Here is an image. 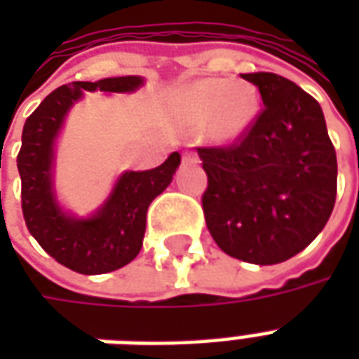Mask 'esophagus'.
I'll use <instances>...</instances> for the list:
<instances>
[{"label": "esophagus", "mask_w": 359, "mask_h": 359, "mask_svg": "<svg viewBox=\"0 0 359 359\" xmlns=\"http://www.w3.org/2000/svg\"><path fill=\"white\" fill-rule=\"evenodd\" d=\"M182 161H190V163H198L200 159H198V156H196V151H190V149H187V151L182 154Z\"/></svg>", "instance_id": "obj_1"}]
</instances>
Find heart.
Returning <instances> with one entry per match:
<instances>
[{"instance_id": "obj_1", "label": "heart", "mask_w": 359, "mask_h": 359, "mask_svg": "<svg viewBox=\"0 0 359 359\" xmlns=\"http://www.w3.org/2000/svg\"><path fill=\"white\" fill-rule=\"evenodd\" d=\"M187 107L196 123H210V133L215 140L231 142L254 125L259 113V95L246 82L208 79L188 90Z\"/></svg>"}]
</instances>
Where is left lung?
<instances>
[{
    "label": "left lung",
    "instance_id": "left-lung-1",
    "mask_svg": "<svg viewBox=\"0 0 359 359\" xmlns=\"http://www.w3.org/2000/svg\"><path fill=\"white\" fill-rule=\"evenodd\" d=\"M264 109L231 146L198 148L208 175L205 225L231 257L256 265L290 259L311 244L337 198V154L323 111L275 73L242 74Z\"/></svg>",
    "mask_w": 359,
    "mask_h": 359
}]
</instances>
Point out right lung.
Here are the masks:
<instances>
[{
    "label": "right lung",
    "instance_id": "obj_1",
    "mask_svg": "<svg viewBox=\"0 0 359 359\" xmlns=\"http://www.w3.org/2000/svg\"><path fill=\"white\" fill-rule=\"evenodd\" d=\"M140 76H115L97 82H73L53 90L27 118L17 156L20 205L30 234L55 262L82 275L121 269L138 256L146 233V213L154 198L171 184L180 165L172 151L156 169L126 171L109 198L88 219L59 208L53 192V146L65 115L84 92H134Z\"/></svg>",
    "mask_w": 359,
    "mask_h": 359
}]
</instances>
